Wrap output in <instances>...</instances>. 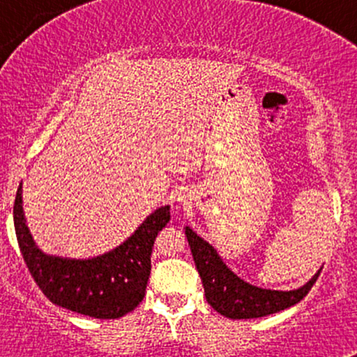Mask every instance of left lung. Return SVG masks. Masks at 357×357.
Masks as SVG:
<instances>
[{
  "mask_svg": "<svg viewBox=\"0 0 357 357\" xmlns=\"http://www.w3.org/2000/svg\"><path fill=\"white\" fill-rule=\"evenodd\" d=\"M186 236L196 268L203 280L208 304L225 317L255 319L289 309L298 304L309 294L321 273L317 272L304 287L290 292L258 289L236 277L223 264L216 250L202 236L196 235L190 227H186Z\"/></svg>",
  "mask_w": 357,
  "mask_h": 357,
  "instance_id": "8db88e82",
  "label": "left lung"
}]
</instances>
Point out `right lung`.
<instances>
[{"mask_svg": "<svg viewBox=\"0 0 357 357\" xmlns=\"http://www.w3.org/2000/svg\"><path fill=\"white\" fill-rule=\"evenodd\" d=\"M15 230L31 277L53 304L96 319H119L144 298L151 253L158 233L171 220L169 206L155 210L116 250L89 260L45 255L24 225L22 184L15 196Z\"/></svg>", "mask_w": 357, "mask_h": 357, "instance_id": "obj_1", "label": "right lung"}]
</instances>
